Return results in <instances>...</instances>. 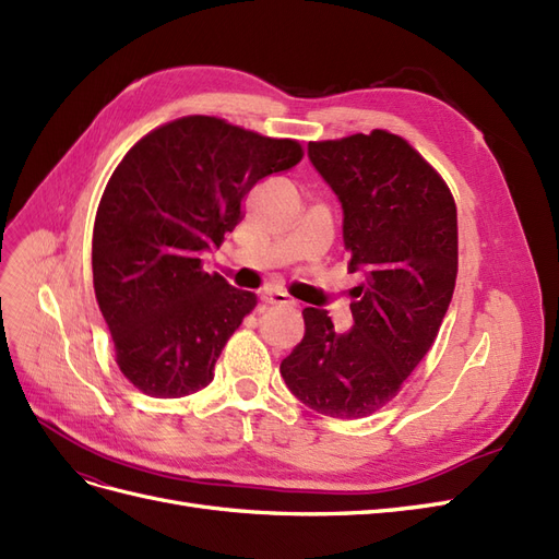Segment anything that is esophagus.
I'll return each instance as SVG.
<instances>
[{"instance_id": "34e87169", "label": "esophagus", "mask_w": 559, "mask_h": 559, "mask_svg": "<svg viewBox=\"0 0 559 559\" xmlns=\"http://www.w3.org/2000/svg\"><path fill=\"white\" fill-rule=\"evenodd\" d=\"M261 300L265 302V306H294V300L286 296L284 292L280 289H267L261 294Z\"/></svg>"}]
</instances>
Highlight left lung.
<instances>
[{"instance_id":"8db88e82","label":"left lung","mask_w":559,"mask_h":559,"mask_svg":"<svg viewBox=\"0 0 559 559\" xmlns=\"http://www.w3.org/2000/svg\"><path fill=\"white\" fill-rule=\"evenodd\" d=\"M308 158L343 207L349 273L364 282L352 329L306 308V335L280 366L308 408L357 419L392 401L433 345L456 280V207L445 181L399 134L310 142Z\"/></svg>"}]
</instances>
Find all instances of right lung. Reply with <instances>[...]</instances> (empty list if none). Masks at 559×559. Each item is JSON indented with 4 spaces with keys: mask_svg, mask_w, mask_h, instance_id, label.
<instances>
[{
    "mask_svg": "<svg viewBox=\"0 0 559 559\" xmlns=\"http://www.w3.org/2000/svg\"><path fill=\"white\" fill-rule=\"evenodd\" d=\"M302 158L212 116L148 132L116 167L93 228V284L121 373L156 399L207 386L228 337L257 296L200 265L242 218L261 179Z\"/></svg>",
    "mask_w": 559,
    "mask_h": 559,
    "instance_id": "obj_1",
    "label": "right lung"
}]
</instances>
